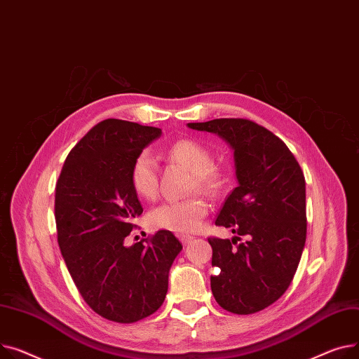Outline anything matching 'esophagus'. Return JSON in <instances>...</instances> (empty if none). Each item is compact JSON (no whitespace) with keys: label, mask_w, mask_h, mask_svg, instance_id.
Listing matches in <instances>:
<instances>
[{"label":"esophagus","mask_w":359,"mask_h":359,"mask_svg":"<svg viewBox=\"0 0 359 359\" xmlns=\"http://www.w3.org/2000/svg\"><path fill=\"white\" fill-rule=\"evenodd\" d=\"M193 239H194L193 236H188V235H181V236H180V241H181L182 245H188Z\"/></svg>","instance_id":"34e87169"}]
</instances>
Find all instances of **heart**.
I'll list each match as a JSON object with an SVG mask.
<instances>
[{
	"instance_id": "1",
	"label": "heart",
	"mask_w": 359,
	"mask_h": 359,
	"mask_svg": "<svg viewBox=\"0 0 359 359\" xmlns=\"http://www.w3.org/2000/svg\"><path fill=\"white\" fill-rule=\"evenodd\" d=\"M171 161L185 166L193 172V188L198 191L216 196L224 185V175L213 163V156L205 146L191 139H181L168 147ZM130 182L135 193L142 198H154L158 191L156 162L149 151L140 152L133 161L130 170ZM207 204L200 197L185 200L163 201L154 207L147 220L156 229L171 230L175 233H191L196 231L204 216Z\"/></svg>"
}]
</instances>
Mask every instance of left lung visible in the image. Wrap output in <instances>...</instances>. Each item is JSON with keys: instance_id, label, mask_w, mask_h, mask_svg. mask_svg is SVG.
<instances>
[{"instance_id": "8db88e82", "label": "left lung", "mask_w": 359, "mask_h": 359, "mask_svg": "<svg viewBox=\"0 0 359 359\" xmlns=\"http://www.w3.org/2000/svg\"><path fill=\"white\" fill-rule=\"evenodd\" d=\"M216 133L233 149L239 185L229 194L216 226L236 233L208 238L213 249L212 291L227 311L252 314L276 303L292 281L306 243V181L287 144L255 121L215 118L188 123ZM246 237L241 244L237 241Z\"/></svg>"}]
</instances>
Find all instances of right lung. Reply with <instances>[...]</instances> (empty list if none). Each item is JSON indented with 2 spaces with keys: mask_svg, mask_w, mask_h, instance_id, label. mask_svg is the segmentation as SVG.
<instances>
[{
  "mask_svg": "<svg viewBox=\"0 0 359 359\" xmlns=\"http://www.w3.org/2000/svg\"><path fill=\"white\" fill-rule=\"evenodd\" d=\"M162 130L107 118L83 136L62 166L55 193L57 243L86 303L104 319L135 323L155 313L182 245L170 230L126 246L143 213L130 182L136 156Z\"/></svg>",
  "mask_w": 359,
  "mask_h": 359,
  "instance_id": "1",
  "label": "right lung"
}]
</instances>
